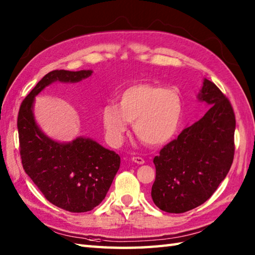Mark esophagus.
I'll return each instance as SVG.
<instances>
[{
  "instance_id": "obj_1",
  "label": "esophagus",
  "mask_w": 255,
  "mask_h": 255,
  "mask_svg": "<svg viewBox=\"0 0 255 255\" xmlns=\"http://www.w3.org/2000/svg\"><path fill=\"white\" fill-rule=\"evenodd\" d=\"M132 161L137 164H143L144 163V160L141 158V156H132Z\"/></svg>"
}]
</instances>
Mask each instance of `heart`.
Here are the masks:
<instances>
[{"mask_svg":"<svg viewBox=\"0 0 255 255\" xmlns=\"http://www.w3.org/2000/svg\"><path fill=\"white\" fill-rule=\"evenodd\" d=\"M183 103L178 92L152 83L128 86L102 110V124L108 141L123 142L130 122L133 131L145 144L159 147L174 136L180 125Z\"/></svg>","mask_w":255,"mask_h":255,"instance_id":"heart-1","label":"heart"}]
</instances>
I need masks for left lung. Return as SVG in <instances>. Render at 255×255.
Segmentation results:
<instances>
[{
	"mask_svg": "<svg viewBox=\"0 0 255 255\" xmlns=\"http://www.w3.org/2000/svg\"><path fill=\"white\" fill-rule=\"evenodd\" d=\"M198 100L208 112L154 156L151 197L166 213L181 214L204 204L225 180L235 155L236 117L229 100L205 79Z\"/></svg>",
	"mask_w": 255,
	"mask_h": 255,
	"instance_id": "1",
	"label": "left lung"
}]
</instances>
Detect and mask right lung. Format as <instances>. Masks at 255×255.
<instances>
[{
    "label": "right lung",
    "instance_id": "right-lung-1",
    "mask_svg": "<svg viewBox=\"0 0 255 255\" xmlns=\"http://www.w3.org/2000/svg\"><path fill=\"white\" fill-rule=\"evenodd\" d=\"M91 70H55L46 74L21 102L17 117L19 153L26 174L51 204L71 213H85L105 198L121 165V156L90 138L60 143L48 138L35 122V96L46 86L75 83Z\"/></svg>",
    "mask_w": 255,
    "mask_h": 255
}]
</instances>
